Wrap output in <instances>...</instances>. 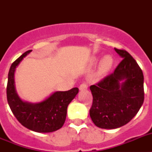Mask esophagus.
I'll list each match as a JSON object with an SVG mask.
<instances>
[{"instance_id":"34e87169","label":"esophagus","mask_w":152,"mask_h":152,"mask_svg":"<svg viewBox=\"0 0 152 152\" xmlns=\"http://www.w3.org/2000/svg\"><path fill=\"white\" fill-rule=\"evenodd\" d=\"M88 89V84H85V83H83V84H81L80 85V87H79V90L80 91H86V90Z\"/></svg>"}]
</instances>
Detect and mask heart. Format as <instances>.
<instances>
[{
	"mask_svg": "<svg viewBox=\"0 0 152 152\" xmlns=\"http://www.w3.org/2000/svg\"><path fill=\"white\" fill-rule=\"evenodd\" d=\"M99 61V58L98 57H94L93 58L91 59V64L92 65L96 64ZM113 65V58H112V56H105L101 59V61L99 63V65H98V69H97V74L100 76H103V75H105L108 73L110 69L112 68Z\"/></svg>",
	"mask_w": 152,
	"mask_h": 152,
	"instance_id": "b5f03b06",
	"label": "heart"
}]
</instances>
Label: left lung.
I'll use <instances>...</instances> for the list:
<instances>
[{
	"mask_svg": "<svg viewBox=\"0 0 152 152\" xmlns=\"http://www.w3.org/2000/svg\"><path fill=\"white\" fill-rule=\"evenodd\" d=\"M123 58L113 73L90 87L93 95L90 116L99 128L113 129L127 124L144 102V76L126 50L115 48Z\"/></svg>",
	"mask_w": 152,
	"mask_h": 152,
	"instance_id": "8db88e82",
	"label": "left lung"
}]
</instances>
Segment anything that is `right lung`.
Here are the masks:
<instances>
[{
    "label": "right lung",
    "mask_w": 152,
    "mask_h": 152,
    "mask_svg": "<svg viewBox=\"0 0 152 152\" xmlns=\"http://www.w3.org/2000/svg\"><path fill=\"white\" fill-rule=\"evenodd\" d=\"M31 52L32 50L24 52L10 66L7 86L8 104L13 115L24 127L36 132H52L62 127L68 104L79 90L74 88L68 91H56L39 103L23 101L16 91L14 74L23 58Z\"/></svg>",
    "instance_id": "obj_1"
}]
</instances>
